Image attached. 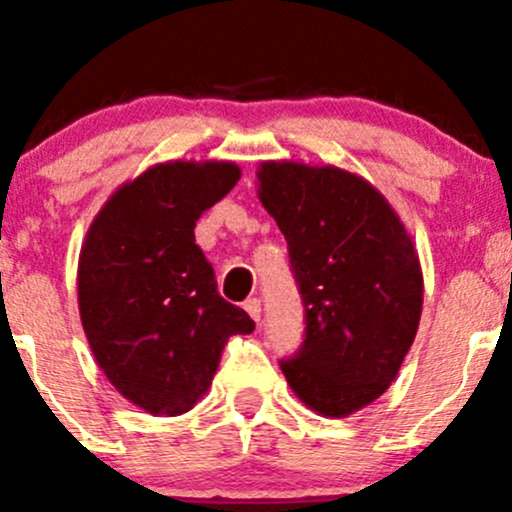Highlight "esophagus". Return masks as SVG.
I'll return each instance as SVG.
<instances>
[{"mask_svg": "<svg viewBox=\"0 0 512 512\" xmlns=\"http://www.w3.org/2000/svg\"><path fill=\"white\" fill-rule=\"evenodd\" d=\"M245 309H247V314H250V317L255 319V322H260V317H262V304H260V299H257V297L247 299Z\"/></svg>", "mask_w": 512, "mask_h": 512, "instance_id": "34e87169", "label": "esophagus"}]
</instances>
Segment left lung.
I'll return each mask as SVG.
<instances>
[{
  "label": "left lung",
  "instance_id": "8db88e82",
  "mask_svg": "<svg viewBox=\"0 0 512 512\" xmlns=\"http://www.w3.org/2000/svg\"><path fill=\"white\" fill-rule=\"evenodd\" d=\"M257 198L289 247L307 329L280 361L289 389L319 416L344 418L379 399L416 339L423 272L389 200L337 165L265 160Z\"/></svg>",
  "mask_w": 512,
  "mask_h": 512
}]
</instances>
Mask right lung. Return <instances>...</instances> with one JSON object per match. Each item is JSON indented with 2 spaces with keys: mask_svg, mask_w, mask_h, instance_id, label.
Instances as JSON below:
<instances>
[{
  "mask_svg": "<svg viewBox=\"0 0 512 512\" xmlns=\"http://www.w3.org/2000/svg\"><path fill=\"white\" fill-rule=\"evenodd\" d=\"M240 180L232 160H165L98 210L79 255V314L96 364L123 399L180 416L208 394L245 309L225 302L195 223Z\"/></svg>",
  "mask_w": 512,
  "mask_h": 512,
  "instance_id": "add662e5",
  "label": "right lung"
}]
</instances>
